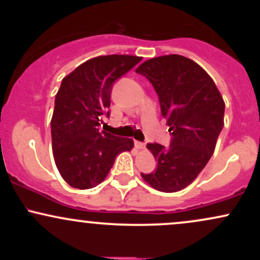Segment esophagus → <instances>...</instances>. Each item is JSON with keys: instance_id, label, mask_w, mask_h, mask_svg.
<instances>
[{"instance_id": "obj_1", "label": "esophagus", "mask_w": 260, "mask_h": 260, "mask_svg": "<svg viewBox=\"0 0 260 260\" xmlns=\"http://www.w3.org/2000/svg\"><path fill=\"white\" fill-rule=\"evenodd\" d=\"M134 145H136V148H137V149H139V150H142V149H144V148H145V144H144V143L138 142V140H136V142H134Z\"/></svg>"}]
</instances>
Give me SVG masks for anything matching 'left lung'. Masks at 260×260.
<instances>
[{
    "label": "left lung",
    "mask_w": 260,
    "mask_h": 260,
    "mask_svg": "<svg viewBox=\"0 0 260 260\" xmlns=\"http://www.w3.org/2000/svg\"><path fill=\"white\" fill-rule=\"evenodd\" d=\"M136 72L153 84L172 136L168 148L157 143L147 145L157 168L140 175L156 190L178 192L198 177L214 154L223 127L225 103L211 77L184 56L150 58Z\"/></svg>",
    "instance_id": "1"
}]
</instances>
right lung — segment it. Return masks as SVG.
I'll use <instances>...</instances> for the list:
<instances>
[{"mask_svg": "<svg viewBox=\"0 0 260 260\" xmlns=\"http://www.w3.org/2000/svg\"><path fill=\"white\" fill-rule=\"evenodd\" d=\"M142 57L98 56L62 79L51 118L52 153L59 175L71 187L89 189L109 175L116 156L132 150L131 138L100 132L109 117L113 82L132 70Z\"/></svg>", "mask_w": 260, "mask_h": 260, "instance_id": "add662e5", "label": "right lung"}]
</instances>
